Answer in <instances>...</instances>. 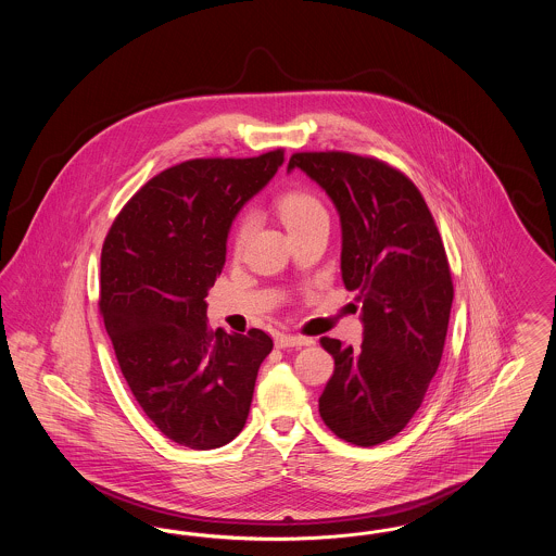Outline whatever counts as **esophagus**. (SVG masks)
Segmentation results:
<instances>
[{"label":"esophagus","instance_id":"obj_1","mask_svg":"<svg viewBox=\"0 0 556 556\" xmlns=\"http://www.w3.org/2000/svg\"><path fill=\"white\" fill-rule=\"evenodd\" d=\"M275 344H277V348H300V345L313 344V340L302 338V336H288V333H281V336H277Z\"/></svg>","mask_w":556,"mask_h":556}]
</instances>
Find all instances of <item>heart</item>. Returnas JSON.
I'll return each mask as SVG.
<instances>
[{
    "mask_svg": "<svg viewBox=\"0 0 556 556\" xmlns=\"http://www.w3.org/2000/svg\"><path fill=\"white\" fill-rule=\"evenodd\" d=\"M275 206H277V212L281 216V220L286 223L290 233L306 227V225H311V223H315L318 218H327V211L320 204V200H318L317 195H313L311 191H306V189H290V191L281 193L277 198ZM250 227H252V220L248 216H243L238 223L236 238H233L236 250L243 245V241H245L248 233H250Z\"/></svg>",
    "mask_w": 556,
    "mask_h": 556,
    "instance_id": "b5f03b06",
    "label": "heart"
}]
</instances>
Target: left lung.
I'll list each match as a JSON object with an SVG mask.
<instances>
[{
	"instance_id": "left-lung-1",
	"label": "left lung",
	"mask_w": 556,
	"mask_h": 556,
	"mask_svg": "<svg viewBox=\"0 0 556 556\" xmlns=\"http://www.w3.org/2000/svg\"><path fill=\"white\" fill-rule=\"evenodd\" d=\"M342 223V279L363 302V344L320 338L336 370L318 397L325 425L345 442L377 446L419 410L440 367L454 298L446 250L417 186L383 160L298 152Z\"/></svg>"
}]
</instances>
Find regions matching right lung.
<instances>
[{
    "mask_svg": "<svg viewBox=\"0 0 556 556\" xmlns=\"http://www.w3.org/2000/svg\"><path fill=\"white\" fill-rule=\"evenodd\" d=\"M283 150L195 159L162 170L114 218L102 248L100 313L132 396L160 431L191 450L243 429L273 340L212 331L206 295L241 206L275 177Z\"/></svg>",
    "mask_w": 556,
    "mask_h": 556,
    "instance_id": "right-lung-1",
    "label": "right lung"
}]
</instances>
